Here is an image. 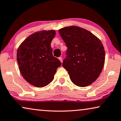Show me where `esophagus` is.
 <instances>
[{
  "instance_id": "34e87169",
  "label": "esophagus",
  "mask_w": 121,
  "mask_h": 121,
  "mask_svg": "<svg viewBox=\"0 0 121 121\" xmlns=\"http://www.w3.org/2000/svg\"><path fill=\"white\" fill-rule=\"evenodd\" d=\"M58 59H59V60L60 61V62H61V63H62V62H63V59H62V57H59V58H58Z\"/></svg>"
}]
</instances>
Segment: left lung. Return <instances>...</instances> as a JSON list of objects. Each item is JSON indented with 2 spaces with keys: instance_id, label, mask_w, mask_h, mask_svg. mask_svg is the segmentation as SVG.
<instances>
[{
  "instance_id": "obj_1",
  "label": "left lung",
  "mask_w": 121,
  "mask_h": 121,
  "mask_svg": "<svg viewBox=\"0 0 121 121\" xmlns=\"http://www.w3.org/2000/svg\"><path fill=\"white\" fill-rule=\"evenodd\" d=\"M68 48L62 65L79 87L88 86L98 78L105 63L104 48L98 38L86 29L70 26L59 30Z\"/></svg>"
}]
</instances>
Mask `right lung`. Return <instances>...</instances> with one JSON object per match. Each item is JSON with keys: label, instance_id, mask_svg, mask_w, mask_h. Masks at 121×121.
<instances>
[{"label": "right lung", "instance_id": "add662e5", "mask_svg": "<svg viewBox=\"0 0 121 121\" xmlns=\"http://www.w3.org/2000/svg\"><path fill=\"white\" fill-rule=\"evenodd\" d=\"M54 30H43L29 35L17 50V60L23 78L31 85L43 87L53 80L60 60L53 57L51 43Z\"/></svg>", "mask_w": 121, "mask_h": 121}]
</instances>
